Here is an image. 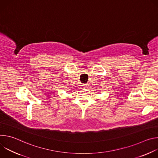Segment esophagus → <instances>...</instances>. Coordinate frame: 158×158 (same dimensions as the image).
Wrapping results in <instances>:
<instances>
[{
  "label": "esophagus",
  "instance_id": "obj_1",
  "mask_svg": "<svg viewBox=\"0 0 158 158\" xmlns=\"http://www.w3.org/2000/svg\"><path fill=\"white\" fill-rule=\"evenodd\" d=\"M83 86H84V87H86V86H87V84H84V85H83Z\"/></svg>",
  "mask_w": 158,
  "mask_h": 158
}]
</instances>
